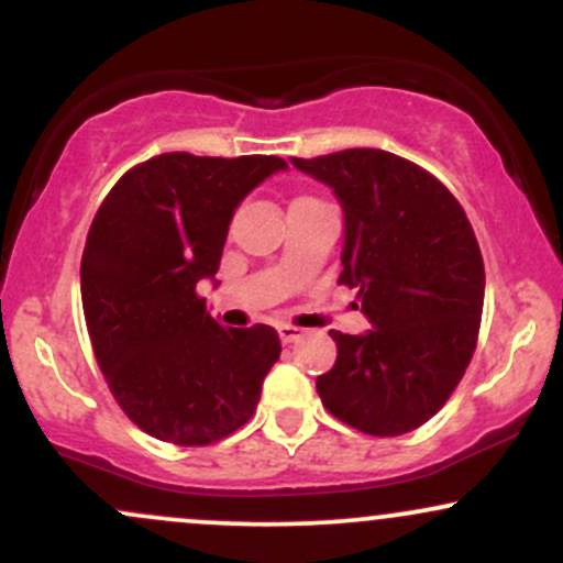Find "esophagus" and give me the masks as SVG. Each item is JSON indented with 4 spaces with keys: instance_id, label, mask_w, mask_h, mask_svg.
<instances>
[{
    "instance_id": "34e87169",
    "label": "esophagus",
    "mask_w": 563,
    "mask_h": 563,
    "mask_svg": "<svg viewBox=\"0 0 563 563\" xmlns=\"http://www.w3.org/2000/svg\"><path fill=\"white\" fill-rule=\"evenodd\" d=\"M277 333H280L283 344H294V341L303 339V333L307 331H301V328H296V325H280L277 328Z\"/></svg>"
}]
</instances>
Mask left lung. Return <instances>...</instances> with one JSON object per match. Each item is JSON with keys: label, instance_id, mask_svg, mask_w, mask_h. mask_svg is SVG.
Here are the masks:
<instances>
[{"label": "left lung", "instance_id": "obj_1", "mask_svg": "<svg viewBox=\"0 0 563 563\" xmlns=\"http://www.w3.org/2000/svg\"><path fill=\"white\" fill-rule=\"evenodd\" d=\"M290 164L341 203L339 283L360 290L371 322L360 335L331 331L322 405L365 434H407L448 402L476 349L484 262L466 211L421 166L376 147Z\"/></svg>", "mask_w": 563, "mask_h": 563}]
</instances>
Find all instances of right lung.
Wrapping results in <instances>:
<instances>
[{"instance_id": "1", "label": "right lung", "mask_w": 563, "mask_h": 563, "mask_svg": "<svg viewBox=\"0 0 563 563\" xmlns=\"http://www.w3.org/2000/svg\"><path fill=\"white\" fill-rule=\"evenodd\" d=\"M288 169L277 156L164 153L102 200L81 256V303L102 376L145 434L203 448L254 416L280 357L269 325L222 328L196 294L214 280L235 209Z\"/></svg>"}]
</instances>
